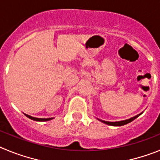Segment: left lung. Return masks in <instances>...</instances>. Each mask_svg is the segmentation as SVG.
Masks as SVG:
<instances>
[{
  "mask_svg": "<svg viewBox=\"0 0 160 160\" xmlns=\"http://www.w3.org/2000/svg\"><path fill=\"white\" fill-rule=\"evenodd\" d=\"M141 114H142V113H141ZM141 114H138V115H136V116H135V117H132V118H129V119L123 120V121H119V122H107V121H104V120L98 119H98L99 120V121H101L102 122H103V123L107 124V125L114 126V127H120V126H123V125H125V124H128V123H129V122H132L133 120L135 119V118H136L137 117L139 116Z\"/></svg>",
  "mask_w": 160,
  "mask_h": 160,
  "instance_id": "1",
  "label": "left lung"
}]
</instances>
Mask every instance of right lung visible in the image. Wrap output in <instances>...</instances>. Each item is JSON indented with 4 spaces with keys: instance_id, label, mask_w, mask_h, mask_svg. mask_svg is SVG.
I'll return each mask as SVG.
<instances>
[{
    "instance_id": "obj_1",
    "label": "right lung",
    "mask_w": 160,
    "mask_h": 160,
    "mask_svg": "<svg viewBox=\"0 0 160 160\" xmlns=\"http://www.w3.org/2000/svg\"><path fill=\"white\" fill-rule=\"evenodd\" d=\"M25 115L26 117H28L29 118L32 120H34V121H39V122H45V121H49V120H51L53 119V118H35V117H32L29 114H25Z\"/></svg>"
}]
</instances>
